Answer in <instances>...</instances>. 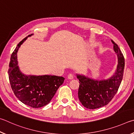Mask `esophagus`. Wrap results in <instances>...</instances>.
I'll return each instance as SVG.
<instances>
[{"instance_id":"esophagus-1","label":"esophagus","mask_w":134,"mask_h":134,"mask_svg":"<svg viewBox=\"0 0 134 134\" xmlns=\"http://www.w3.org/2000/svg\"><path fill=\"white\" fill-rule=\"evenodd\" d=\"M68 78L69 79H72L74 78V75L72 74H69L68 76Z\"/></svg>"}]
</instances>
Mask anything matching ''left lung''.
I'll return each mask as SVG.
<instances>
[{"mask_svg":"<svg viewBox=\"0 0 134 134\" xmlns=\"http://www.w3.org/2000/svg\"><path fill=\"white\" fill-rule=\"evenodd\" d=\"M112 42L114 44V50L118 59V64L111 77L96 79L83 74H76L79 81V99L86 108L94 109L108 104L116 94L122 80L125 60L118 46Z\"/></svg>","mask_w":134,"mask_h":134,"instance_id":"8db88e82","label":"left lung"}]
</instances>
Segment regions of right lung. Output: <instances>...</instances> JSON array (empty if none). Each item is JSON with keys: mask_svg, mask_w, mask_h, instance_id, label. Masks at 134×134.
Listing matches in <instances>:
<instances>
[{"mask_svg": "<svg viewBox=\"0 0 134 134\" xmlns=\"http://www.w3.org/2000/svg\"><path fill=\"white\" fill-rule=\"evenodd\" d=\"M33 35H28L18 44L12 54L8 73L11 88L18 99L25 105L37 108L50 102L65 78L49 75H26L20 71L18 62V50L27 37Z\"/></svg>", "mask_w": 134, "mask_h": 134, "instance_id": "right-lung-1", "label": "right lung"}]
</instances>
